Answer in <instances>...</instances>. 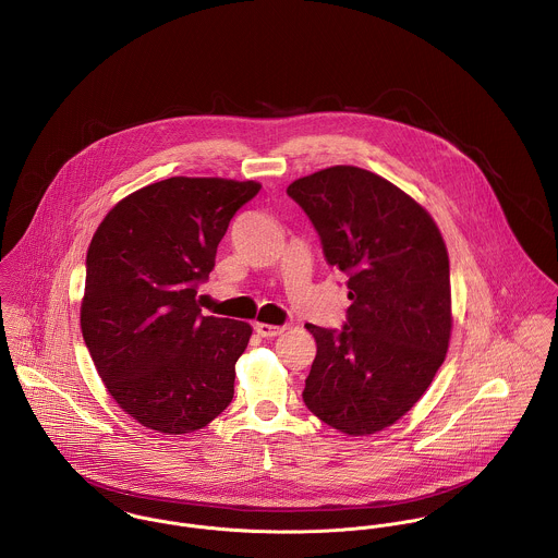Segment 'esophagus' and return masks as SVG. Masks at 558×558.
Here are the masks:
<instances>
[{
    "label": "esophagus",
    "mask_w": 558,
    "mask_h": 558,
    "mask_svg": "<svg viewBox=\"0 0 558 558\" xmlns=\"http://www.w3.org/2000/svg\"><path fill=\"white\" fill-rule=\"evenodd\" d=\"M254 331H256L260 338H276V336L284 333V331H287V327L267 325V323H256V325H254Z\"/></svg>",
    "instance_id": "34e87169"
}]
</instances>
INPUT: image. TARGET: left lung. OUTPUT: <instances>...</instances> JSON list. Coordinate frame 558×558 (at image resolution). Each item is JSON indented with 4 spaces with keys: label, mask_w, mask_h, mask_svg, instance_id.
I'll use <instances>...</instances> for the list:
<instances>
[{
    "label": "left lung",
    "mask_w": 558,
    "mask_h": 558,
    "mask_svg": "<svg viewBox=\"0 0 558 558\" xmlns=\"http://www.w3.org/2000/svg\"><path fill=\"white\" fill-rule=\"evenodd\" d=\"M287 194L308 214L327 263L347 274L342 331L316 340L304 402L327 426L380 433L407 415L445 362L451 338L449 256L433 216L360 167H329Z\"/></svg>",
    "instance_id": "1"
}]
</instances>
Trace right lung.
Returning a JSON list of instances; mask_svg holds the SVG:
<instances>
[{
	"instance_id": "right-lung-1",
	"label": "right lung",
	"mask_w": 558,
	"mask_h": 558,
	"mask_svg": "<svg viewBox=\"0 0 558 558\" xmlns=\"http://www.w3.org/2000/svg\"><path fill=\"white\" fill-rule=\"evenodd\" d=\"M258 182L171 178L122 198L87 248L81 331L107 391L141 426L205 428L233 400L244 320L196 300L235 211Z\"/></svg>"
}]
</instances>
